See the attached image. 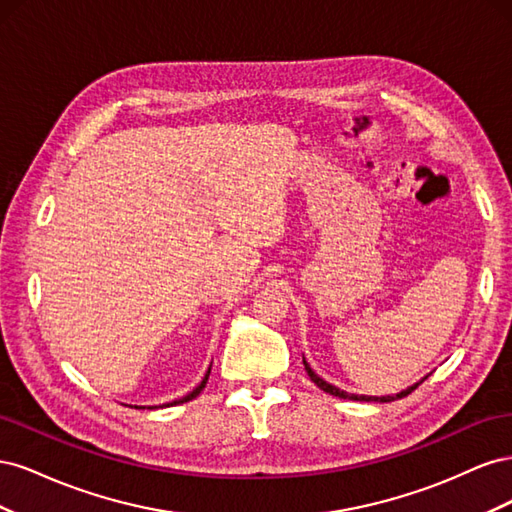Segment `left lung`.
Returning <instances> with one entry per match:
<instances>
[{
    "mask_svg": "<svg viewBox=\"0 0 512 512\" xmlns=\"http://www.w3.org/2000/svg\"><path fill=\"white\" fill-rule=\"evenodd\" d=\"M303 365H305V371H307V376L312 378V382L318 386V389H322L324 393H329V395H333V397H339V399H354V401H393V399H401V397H406V395H410L418 384H414V386H410L408 391H401L399 395H395V397H365V395H350V393H346V391H339V389H335V386H331V384H327L324 382L322 378H318L314 371H312V367H309L305 361H303Z\"/></svg>",
    "mask_w": 512,
    "mask_h": 512,
    "instance_id": "left-lung-1",
    "label": "left lung"
}]
</instances>
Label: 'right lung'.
Listing matches in <instances>:
<instances>
[{
  "label": "right lung",
  "instance_id": "add662e5",
  "mask_svg": "<svg viewBox=\"0 0 512 512\" xmlns=\"http://www.w3.org/2000/svg\"><path fill=\"white\" fill-rule=\"evenodd\" d=\"M207 378H209V371H207V376H205V380L203 382H200L198 386H196V389L190 393V395H185L183 399H179V401H173V404H166V406H177V404H185V401H190V399H194L200 391H203L205 389V384H207Z\"/></svg>",
  "mask_w": 512,
  "mask_h": 512
}]
</instances>
